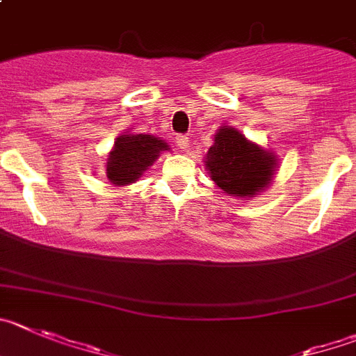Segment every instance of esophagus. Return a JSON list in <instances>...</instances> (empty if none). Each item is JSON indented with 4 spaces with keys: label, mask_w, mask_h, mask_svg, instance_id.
<instances>
[{
    "label": "esophagus",
    "mask_w": 356,
    "mask_h": 356,
    "mask_svg": "<svg viewBox=\"0 0 356 356\" xmlns=\"http://www.w3.org/2000/svg\"><path fill=\"white\" fill-rule=\"evenodd\" d=\"M176 145H178V148L181 149V152H184V149H187L188 148V138L187 136H176Z\"/></svg>",
    "instance_id": "1"
}]
</instances>
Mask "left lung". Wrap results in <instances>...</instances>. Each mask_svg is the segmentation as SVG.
Segmentation results:
<instances>
[{
  "mask_svg": "<svg viewBox=\"0 0 356 356\" xmlns=\"http://www.w3.org/2000/svg\"><path fill=\"white\" fill-rule=\"evenodd\" d=\"M275 156L250 145L234 129H220L207 155L211 180L227 194L252 197L272 180Z\"/></svg>",
  "mask_w": 356,
  "mask_h": 356,
  "instance_id": "obj_1",
  "label": "left lung"
}]
</instances>
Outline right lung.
<instances>
[{
    "label": "right lung",
    "mask_w": 356,
    "mask_h": 356,
    "mask_svg": "<svg viewBox=\"0 0 356 356\" xmlns=\"http://www.w3.org/2000/svg\"><path fill=\"white\" fill-rule=\"evenodd\" d=\"M168 149L162 139L143 134H127L114 143V149L107 159V178L114 185L132 184L153 164L159 153Z\"/></svg>",
    "instance_id": "1"
}]
</instances>
